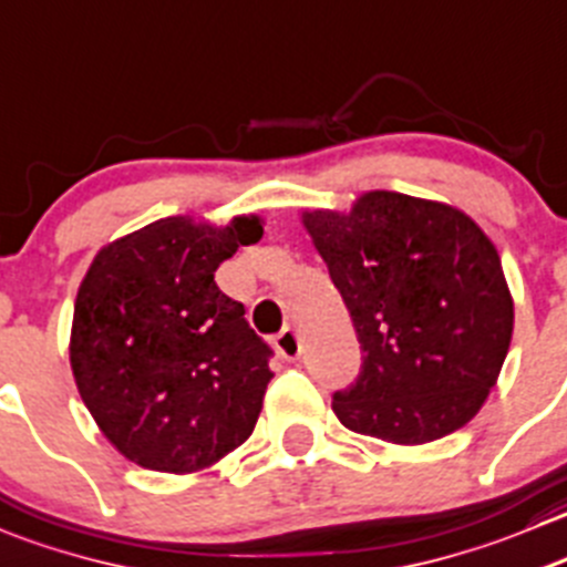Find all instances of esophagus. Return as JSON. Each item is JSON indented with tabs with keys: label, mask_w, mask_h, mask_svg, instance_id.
<instances>
[{
	"label": "esophagus",
	"mask_w": 567,
	"mask_h": 567,
	"mask_svg": "<svg viewBox=\"0 0 567 567\" xmlns=\"http://www.w3.org/2000/svg\"><path fill=\"white\" fill-rule=\"evenodd\" d=\"M274 346H277L279 354L285 357V360H299L301 354V338L296 329H282V332L277 334V340H274Z\"/></svg>",
	"instance_id": "34e87169"
}]
</instances>
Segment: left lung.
<instances>
[{
  "label": "left lung",
  "mask_w": 567,
  "mask_h": 567,
  "mask_svg": "<svg viewBox=\"0 0 567 567\" xmlns=\"http://www.w3.org/2000/svg\"><path fill=\"white\" fill-rule=\"evenodd\" d=\"M301 224L362 349L357 382L332 395L340 423L395 446L465 426L502 373L515 318L480 224L395 190H368L349 213L305 210Z\"/></svg>",
  "instance_id": "1"
}]
</instances>
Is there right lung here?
<instances>
[{
    "label": "right lung",
    "mask_w": 567,
    "mask_h": 567,
    "mask_svg": "<svg viewBox=\"0 0 567 567\" xmlns=\"http://www.w3.org/2000/svg\"><path fill=\"white\" fill-rule=\"evenodd\" d=\"M262 238L172 216L102 246L76 290L71 371L102 435L141 468L196 474L249 441L271 349L221 293L216 268Z\"/></svg>",
    "instance_id": "add662e5"
}]
</instances>
